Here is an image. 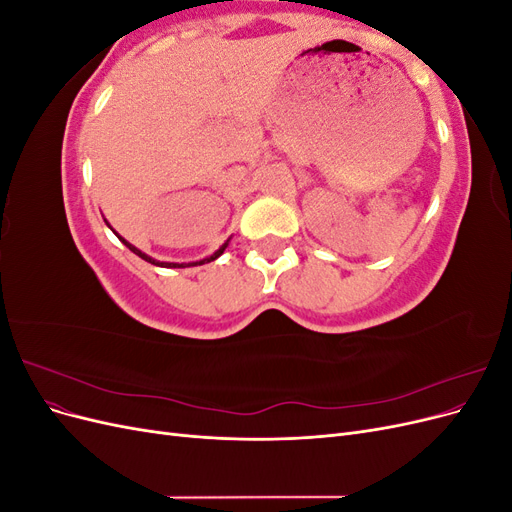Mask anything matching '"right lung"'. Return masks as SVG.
<instances>
[{
	"label": "right lung",
	"instance_id": "right-lung-1",
	"mask_svg": "<svg viewBox=\"0 0 512 512\" xmlns=\"http://www.w3.org/2000/svg\"><path fill=\"white\" fill-rule=\"evenodd\" d=\"M106 224H108V222H106ZM111 230H113V228H111ZM113 232H115V230H113ZM115 235H117V232H115ZM117 237H119V235H117ZM119 241H121L123 245H126L130 252H134L136 256H141L143 260L151 262V265H156V267H164V269H181V267H196V265H205V262H211V260H215V258H220V256L224 254L226 247H228V241H230V237H228V241H226V243H222V245H220V250H215L211 256H207V258H203V260H196V262H162V260H156V258H151L149 254L141 252V250H138V247H134L132 243H128V241L123 239V237H119Z\"/></svg>",
	"mask_w": 512,
	"mask_h": 512
}]
</instances>
